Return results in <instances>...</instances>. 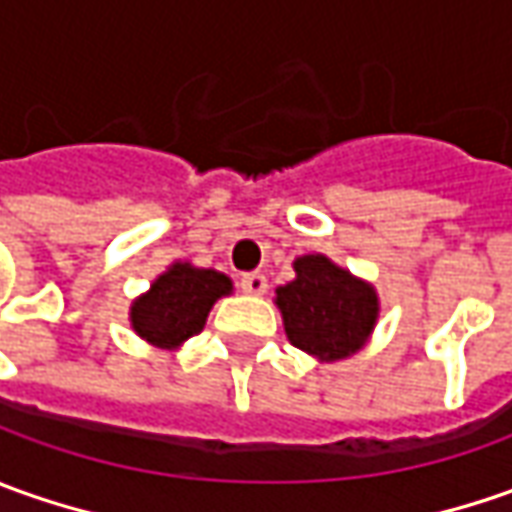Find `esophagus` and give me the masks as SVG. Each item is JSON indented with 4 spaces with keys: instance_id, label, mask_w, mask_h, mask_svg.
Wrapping results in <instances>:
<instances>
[{
    "instance_id": "esophagus-1",
    "label": "esophagus",
    "mask_w": 512,
    "mask_h": 512,
    "mask_svg": "<svg viewBox=\"0 0 512 512\" xmlns=\"http://www.w3.org/2000/svg\"><path fill=\"white\" fill-rule=\"evenodd\" d=\"M240 289L246 291V294H263V291L269 289V283H266V277L260 272H249L240 277Z\"/></svg>"
}]
</instances>
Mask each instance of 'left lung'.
I'll list each match as a JSON object with an SVG mask.
<instances>
[{
	"label": "left lung",
	"mask_w": 512,
	"mask_h": 512,
	"mask_svg": "<svg viewBox=\"0 0 512 512\" xmlns=\"http://www.w3.org/2000/svg\"><path fill=\"white\" fill-rule=\"evenodd\" d=\"M294 272L297 277L277 289L291 345L317 360L354 354L377 323L374 289L323 255L300 257Z\"/></svg>",
	"instance_id": "left-lung-1"
}]
</instances>
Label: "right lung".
<instances>
[{"mask_svg": "<svg viewBox=\"0 0 512 512\" xmlns=\"http://www.w3.org/2000/svg\"><path fill=\"white\" fill-rule=\"evenodd\" d=\"M229 291L232 280L226 274L175 263L141 300H135L133 328L147 343L175 348L201 334L209 309Z\"/></svg>", "mask_w": 512, "mask_h": 512, "instance_id": "1", "label": "right lung"}]
</instances>
